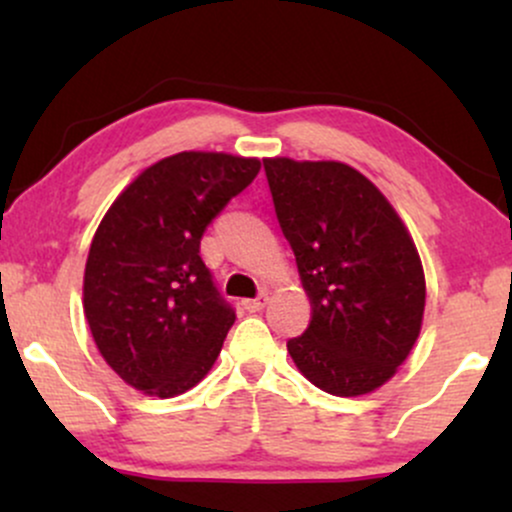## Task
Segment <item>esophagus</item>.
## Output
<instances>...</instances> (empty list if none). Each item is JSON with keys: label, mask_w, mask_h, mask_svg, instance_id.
Masks as SVG:
<instances>
[{"label": "esophagus", "mask_w": 512, "mask_h": 512, "mask_svg": "<svg viewBox=\"0 0 512 512\" xmlns=\"http://www.w3.org/2000/svg\"><path fill=\"white\" fill-rule=\"evenodd\" d=\"M267 305V296H260V298H248V301H243V308L248 310V313H260V310Z\"/></svg>", "instance_id": "34e87169"}]
</instances>
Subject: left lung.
Returning <instances> with one entry per match:
<instances>
[{
    "label": "left lung",
    "instance_id": "obj_1",
    "mask_svg": "<svg viewBox=\"0 0 512 512\" xmlns=\"http://www.w3.org/2000/svg\"><path fill=\"white\" fill-rule=\"evenodd\" d=\"M264 173L313 308L308 330L286 344L293 363L330 395H368L419 339L426 279L414 240L346 163L264 158Z\"/></svg>",
    "mask_w": 512,
    "mask_h": 512
}]
</instances>
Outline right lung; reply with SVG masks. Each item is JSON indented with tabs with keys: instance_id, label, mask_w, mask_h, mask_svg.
<instances>
[{
	"instance_id": "add662e5",
	"label": "right lung",
	"mask_w": 512,
	"mask_h": 512,
	"mask_svg": "<svg viewBox=\"0 0 512 512\" xmlns=\"http://www.w3.org/2000/svg\"><path fill=\"white\" fill-rule=\"evenodd\" d=\"M260 173L257 158L182 151L137 175L105 211L84 272V315L110 368L151 397L195 387L236 322L199 240Z\"/></svg>"
}]
</instances>
